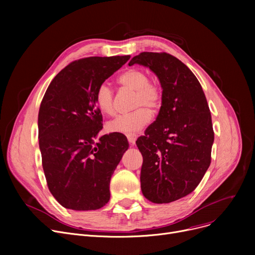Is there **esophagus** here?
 Returning <instances> with one entry per match:
<instances>
[{
  "instance_id": "34e87169",
  "label": "esophagus",
  "mask_w": 255,
  "mask_h": 255,
  "mask_svg": "<svg viewBox=\"0 0 255 255\" xmlns=\"http://www.w3.org/2000/svg\"><path fill=\"white\" fill-rule=\"evenodd\" d=\"M136 138H137V134H130V135H127V139H128V141H129V143H130L131 145H133V144L135 143Z\"/></svg>"
}]
</instances>
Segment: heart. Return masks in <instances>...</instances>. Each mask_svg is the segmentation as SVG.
Wrapping results in <instances>:
<instances>
[{"mask_svg":"<svg viewBox=\"0 0 255 255\" xmlns=\"http://www.w3.org/2000/svg\"><path fill=\"white\" fill-rule=\"evenodd\" d=\"M118 83L127 89L135 91L133 106L135 111L119 116L110 121L106 125L107 130L114 133L130 135L143 127L151 119V111L158 110L162 103V91L157 84L149 80V75L139 69H129L118 77ZM95 101L98 109L105 115H114L115 102L114 91L107 83L101 84L95 94Z\"/></svg>","mask_w":255,"mask_h":255,"instance_id":"1","label":"heart"}]
</instances>
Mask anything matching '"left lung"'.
<instances>
[{"label": "left lung", "instance_id": "1", "mask_svg": "<svg viewBox=\"0 0 255 255\" xmlns=\"http://www.w3.org/2000/svg\"><path fill=\"white\" fill-rule=\"evenodd\" d=\"M134 64L149 67L162 88L156 121L136 140L143 158L141 191L152 203L167 204L191 193L210 166L211 113L198 79L176 57L143 51L129 62Z\"/></svg>", "mask_w": 255, "mask_h": 255}]
</instances>
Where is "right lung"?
<instances>
[{
	"mask_svg": "<svg viewBox=\"0 0 255 255\" xmlns=\"http://www.w3.org/2000/svg\"><path fill=\"white\" fill-rule=\"evenodd\" d=\"M130 56L76 60L51 80L38 114L39 148L48 189L64 208L97 210L111 198L113 173L128 149L122 133L105 134L95 101L98 87Z\"/></svg>",
	"mask_w": 255,
	"mask_h": 255,
	"instance_id": "right-lung-1",
	"label": "right lung"
}]
</instances>
